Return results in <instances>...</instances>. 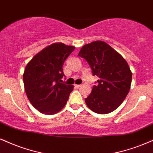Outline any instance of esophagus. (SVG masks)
Wrapping results in <instances>:
<instances>
[{
  "label": "esophagus",
  "instance_id": "obj_1",
  "mask_svg": "<svg viewBox=\"0 0 153 153\" xmlns=\"http://www.w3.org/2000/svg\"><path fill=\"white\" fill-rule=\"evenodd\" d=\"M80 86H81V85H76V84L75 85V88H80Z\"/></svg>",
  "mask_w": 153,
  "mask_h": 153
}]
</instances>
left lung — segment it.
Segmentation results:
<instances>
[{
	"instance_id": "1",
	"label": "left lung",
	"mask_w": 153,
	"mask_h": 153,
	"mask_svg": "<svg viewBox=\"0 0 153 153\" xmlns=\"http://www.w3.org/2000/svg\"><path fill=\"white\" fill-rule=\"evenodd\" d=\"M78 56L87 60L93 75L99 80L87 98L86 105L98 114H108L117 109L129 93L132 73L120 54L103 41L86 44Z\"/></svg>"
}]
</instances>
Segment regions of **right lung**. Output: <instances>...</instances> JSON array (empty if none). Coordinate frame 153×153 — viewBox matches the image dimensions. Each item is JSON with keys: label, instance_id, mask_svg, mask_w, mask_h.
I'll use <instances>...</instances> for the list:
<instances>
[{"label": "right lung", "instance_id": "add662e5", "mask_svg": "<svg viewBox=\"0 0 153 153\" xmlns=\"http://www.w3.org/2000/svg\"><path fill=\"white\" fill-rule=\"evenodd\" d=\"M75 50L62 43H53L37 53L27 64L23 83L30 103L40 113L53 115L67 102L73 85L62 83V65Z\"/></svg>", "mask_w": 153, "mask_h": 153}]
</instances>
